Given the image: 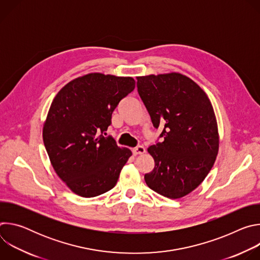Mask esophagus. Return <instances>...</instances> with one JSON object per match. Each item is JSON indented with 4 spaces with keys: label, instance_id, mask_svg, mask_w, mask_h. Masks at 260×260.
<instances>
[{
    "label": "esophagus",
    "instance_id": "34e87169",
    "mask_svg": "<svg viewBox=\"0 0 260 260\" xmlns=\"http://www.w3.org/2000/svg\"><path fill=\"white\" fill-rule=\"evenodd\" d=\"M145 151H146V149H145V148H144L143 146H137L136 148H134V149H133V153H134L135 155L143 154V153H145Z\"/></svg>",
    "mask_w": 260,
    "mask_h": 260
}]
</instances>
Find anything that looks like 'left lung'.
Here are the masks:
<instances>
[{"label":"left lung","mask_w":260,"mask_h":260,"mask_svg":"<svg viewBox=\"0 0 260 260\" xmlns=\"http://www.w3.org/2000/svg\"><path fill=\"white\" fill-rule=\"evenodd\" d=\"M137 87L162 142L148 148L155 161L145 175L155 192L180 199L194 190L211 171L219 149L213 106L206 92L179 73L137 77Z\"/></svg>","instance_id":"obj_1"}]
</instances>
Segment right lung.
<instances>
[{
	"label": "right lung",
	"instance_id": "1",
	"mask_svg": "<svg viewBox=\"0 0 260 260\" xmlns=\"http://www.w3.org/2000/svg\"><path fill=\"white\" fill-rule=\"evenodd\" d=\"M135 86L132 77L91 73L69 82L51 103L43 141L55 173L74 193L93 198L116 185L132 151L104 135Z\"/></svg>",
	"mask_w": 260,
	"mask_h": 260
}]
</instances>
